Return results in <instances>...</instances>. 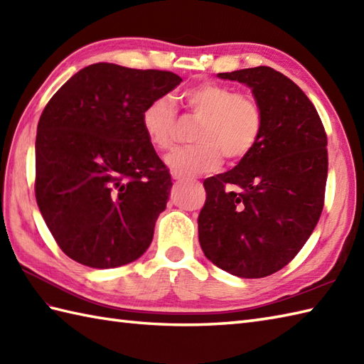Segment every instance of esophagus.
Returning <instances> with one entry per match:
<instances>
[{
	"mask_svg": "<svg viewBox=\"0 0 364 364\" xmlns=\"http://www.w3.org/2000/svg\"><path fill=\"white\" fill-rule=\"evenodd\" d=\"M172 178H173V180H176V181H180L181 180V175H178L176 172H172Z\"/></svg>",
	"mask_w": 364,
	"mask_h": 364,
	"instance_id": "1",
	"label": "esophagus"
}]
</instances>
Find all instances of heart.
<instances>
[{
    "mask_svg": "<svg viewBox=\"0 0 364 364\" xmlns=\"http://www.w3.org/2000/svg\"><path fill=\"white\" fill-rule=\"evenodd\" d=\"M184 103L202 119L196 131L194 146L170 151L166 164L181 176L213 172L222 154L236 162L250 154L262 131V114L252 98L237 95L233 89L215 82H202L183 94ZM141 125L150 144L166 150L175 141L176 114L168 98L161 97L145 106Z\"/></svg>",
    "mask_w": 364,
    "mask_h": 364,
    "instance_id": "obj_1",
    "label": "heart"
}]
</instances>
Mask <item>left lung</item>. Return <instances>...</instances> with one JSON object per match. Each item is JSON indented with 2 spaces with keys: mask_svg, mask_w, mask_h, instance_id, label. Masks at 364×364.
Returning <instances> with one entry per match:
<instances>
[{
  "mask_svg": "<svg viewBox=\"0 0 364 364\" xmlns=\"http://www.w3.org/2000/svg\"><path fill=\"white\" fill-rule=\"evenodd\" d=\"M218 76L252 89L262 131L236 167L203 181L198 241L205 257L225 272L262 278L288 264L318 225L328 170L327 134L304 90L274 68Z\"/></svg>",
  "mask_w": 364,
  "mask_h": 364,
  "instance_id": "1",
  "label": "left lung"
}]
</instances>
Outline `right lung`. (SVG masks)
<instances>
[{"instance_id":"right-lung-1","label":"right lung","mask_w":364,"mask_h":364,"mask_svg":"<svg viewBox=\"0 0 364 364\" xmlns=\"http://www.w3.org/2000/svg\"><path fill=\"white\" fill-rule=\"evenodd\" d=\"M183 80L98 63L75 73L41 115L36 200L67 257L94 269L141 258L172 178L146 139L145 106Z\"/></svg>"}]
</instances>
